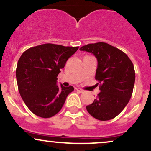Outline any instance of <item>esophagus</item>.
<instances>
[{"label":"esophagus","instance_id":"34e87169","mask_svg":"<svg viewBox=\"0 0 151 151\" xmlns=\"http://www.w3.org/2000/svg\"><path fill=\"white\" fill-rule=\"evenodd\" d=\"M75 90H77V92H79V93H83V92H84L83 90H82V89L79 88H76Z\"/></svg>","mask_w":151,"mask_h":151}]
</instances>
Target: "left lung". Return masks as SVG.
I'll use <instances>...</instances> for the list:
<instances>
[{
    "label": "left lung",
    "mask_w": 151,
    "mask_h": 151,
    "mask_svg": "<svg viewBox=\"0 0 151 151\" xmlns=\"http://www.w3.org/2000/svg\"><path fill=\"white\" fill-rule=\"evenodd\" d=\"M92 53L98 60L96 80L101 92L86 106L93 117L101 121L115 118L129 101L134 88V65L126 53L106 42H99L80 48Z\"/></svg>",
    "instance_id": "obj_1"
}]
</instances>
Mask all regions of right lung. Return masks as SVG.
Here are the masks:
<instances>
[{
	"label": "right lung",
	"instance_id": "1",
	"mask_svg": "<svg viewBox=\"0 0 151 151\" xmlns=\"http://www.w3.org/2000/svg\"><path fill=\"white\" fill-rule=\"evenodd\" d=\"M79 47L42 44L25 50L16 69L20 96L28 109L42 118H50L61 111L72 86L57 85V77L69 58Z\"/></svg>",
	"mask_w": 151,
	"mask_h": 151
}]
</instances>
